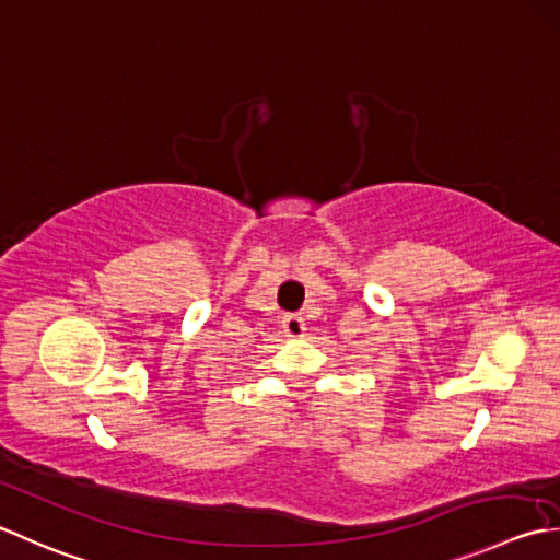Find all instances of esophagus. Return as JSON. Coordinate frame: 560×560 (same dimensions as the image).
I'll list each match as a JSON object with an SVG mask.
<instances>
[{"instance_id":"34e87169","label":"esophagus","mask_w":560,"mask_h":560,"mask_svg":"<svg viewBox=\"0 0 560 560\" xmlns=\"http://www.w3.org/2000/svg\"><path fill=\"white\" fill-rule=\"evenodd\" d=\"M281 327H283V332H287V337H301L305 332V323L299 313L283 315Z\"/></svg>"}]
</instances>
